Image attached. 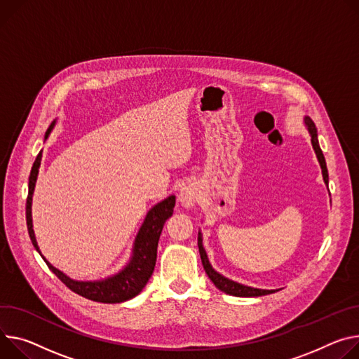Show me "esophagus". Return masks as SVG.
I'll return each mask as SVG.
<instances>
[{
  "label": "esophagus",
  "mask_w": 359,
  "mask_h": 359,
  "mask_svg": "<svg viewBox=\"0 0 359 359\" xmlns=\"http://www.w3.org/2000/svg\"><path fill=\"white\" fill-rule=\"evenodd\" d=\"M201 196V190L196 183H187L179 191V202L183 208H193Z\"/></svg>",
  "instance_id": "34e87169"
}]
</instances>
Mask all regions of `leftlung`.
I'll list each match as a JSON object with an SVG mask.
<instances>
[{"mask_svg":"<svg viewBox=\"0 0 359 359\" xmlns=\"http://www.w3.org/2000/svg\"><path fill=\"white\" fill-rule=\"evenodd\" d=\"M304 123L308 128V133L311 136V143H312V147L315 150V154H316V158L319 161V166L322 169V177H323V182L325 184L328 186L330 183V177H328V169H327V161H325V157H323V153L319 147V142H318V132H316V127H315V123L312 121L311 117L305 116L304 117ZM198 246H199V253H201V259H202V264H203V268L208 273V276L210 278V280L215 283V286L227 293V295H233V297H239V298H255V297H264V295H269V293H273V292H278L279 289H259V287H252V286H248V285H242L239 282H235L229 278H226L223 275H220L219 272H216L210 262H209V257H208V253L203 248V238H202V232L199 231V235H198Z\"/></svg>","mask_w":359,"mask_h":359,"instance_id":"8db88e82","label":"left lung"}]
</instances>
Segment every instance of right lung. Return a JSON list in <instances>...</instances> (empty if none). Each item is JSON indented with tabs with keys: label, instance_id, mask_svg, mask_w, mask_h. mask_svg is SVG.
I'll use <instances>...</instances> for the list:
<instances>
[{
	"label": "right lung",
	"instance_id": "1",
	"mask_svg": "<svg viewBox=\"0 0 359 359\" xmlns=\"http://www.w3.org/2000/svg\"><path fill=\"white\" fill-rule=\"evenodd\" d=\"M57 120L51 123L48 130L46 132L44 140L48 139L50 133L55 126ZM43 153L40 151L34 165L31 168L29 179H28V198L25 205V217H27V229L29 239L37 249V252L41 255V250L37 245V239L34 235V229H32V215H31V206H32V194H34L37 177H39V169L41 165ZM176 203V196L166 198L165 201L158 202L154 205L146 215L144 222L142 223L140 229L136 235L133 249H132V257H130L126 266L118 271L117 273L107 276L104 279L97 280H76L67 276L60 269L54 268L48 260L43 256L44 262L51 269V272L64 283L67 287H70L73 292L79 293V295L102 304H120L126 302L128 299L135 298L136 295L143 290L146 283L149 282L157 257V243L158 238L163 229V224L173 215V208Z\"/></svg>",
	"mask_w": 359,
	"mask_h": 359
}]
</instances>
